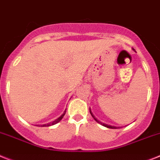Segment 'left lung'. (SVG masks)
I'll return each instance as SVG.
<instances>
[{"label": "left lung", "instance_id": "obj_1", "mask_svg": "<svg viewBox=\"0 0 160 160\" xmlns=\"http://www.w3.org/2000/svg\"><path fill=\"white\" fill-rule=\"evenodd\" d=\"M90 113H91V114H92V118H94L95 120H96V122H99V123H100V124H101L102 125V126H104V127H105V128H112V129H115V128H116V127H113V126H110V125H108V124H105V123H103V122H100V121H98V120L96 119V118H95V116L93 115V114H92V111H91V109H90Z\"/></svg>", "mask_w": 160, "mask_h": 160}]
</instances>
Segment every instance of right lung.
Returning a JSON list of instances; mask_svg holds the SVG:
<instances>
[{"label":"right lung","mask_w":160,"mask_h":160,"mask_svg":"<svg viewBox=\"0 0 160 160\" xmlns=\"http://www.w3.org/2000/svg\"><path fill=\"white\" fill-rule=\"evenodd\" d=\"M65 113H66V109H65V110H64V113H63V114H62V115L60 116V117H59V118H58L57 119H55V121H53V122H50V123H47V124L42 125V127H49V126H52V125L56 124V123H58V122H59V121H60V120L62 119V118H63V117H64V116Z\"/></svg>","instance_id":"add662e5"}]
</instances>
